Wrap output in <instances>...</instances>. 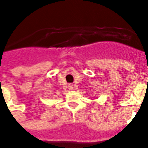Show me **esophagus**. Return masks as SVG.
<instances>
[{"label": "esophagus", "instance_id": "obj_1", "mask_svg": "<svg viewBox=\"0 0 148 148\" xmlns=\"http://www.w3.org/2000/svg\"><path fill=\"white\" fill-rule=\"evenodd\" d=\"M69 90H73L74 89V85L72 84H69Z\"/></svg>", "mask_w": 148, "mask_h": 148}]
</instances>
